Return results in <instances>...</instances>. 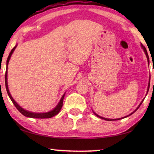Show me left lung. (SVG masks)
I'll return each mask as SVG.
<instances>
[{
	"label": "left lung",
	"instance_id": "1",
	"mask_svg": "<svg viewBox=\"0 0 154 154\" xmlns=\"http://www.w3.org/2000/svg\"><path fill=\"white\" fill-rule=\"evenodd\" d=\"M141 47L143 48V50H144V51H145V54H146V56H147V61L148 62H149V56H148V54H147V50H146V48H145L144 46H143L142 44H141ZM149 84H150V83H149V85H148V89H147V92H148V91H149ZM145 99V98H144ZM144 99H143V100L141 101V103H140V105H139V106H138V107L135 109V110L132 112V113H130V115H128V116H126V117H124V118H126V117H128V116H130V115H132V114H133L135 111H136L139 108V106H140V105H141L142 104V103L143 102V100H144ZM95 115L97 117H98V118H102V119H105V120H106V121H115V120H119V119H123V118H119V119H107V118H102V117H100V116H99L98 115H97V114H96L95 113Z\"/></svg>",
	"mask_w": 154,
	"mask_h": 154
}]
</instances>
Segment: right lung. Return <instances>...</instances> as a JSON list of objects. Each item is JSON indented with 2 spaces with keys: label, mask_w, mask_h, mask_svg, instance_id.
<instances>
[{
  "label": "right lung",
  "mask_w": 154,
  "mask_h": 154,
  "mask_svg": "<svg viewBox=\"0 0 154 154\" xmlns=\"http://www.w3.org/2000/svg\"><path fill=\"white\" fill-rule=\"evenodd\" d=\"M16 46H15L14 48L12 49V50L11 51V52H10L9 55L8 56V58H7V69H6V72H5V86H6V90H7V94H8L10 99L11 100L12 103H14V105H15V107L17 108V110L19 111L21 113H22V115H24V116L28 117V118H39V119L52 118L53 116H56V115L58 114L59 113V111H60V109H61L62 106V105H63V100H64V97L65 94H64V95L62 96V98L60 99V100L58 105H57L56 107L53 109V110L49 111V112H48V113H32V112H30V111L24 110V109H22L16 102H15V101L14 100V99L12 98V96H11V94H10L9 91V88H8V85H7V66H8V64H9V61L10 60V58H11L13 52H14V51L15 50V48H16Z\"/></svg>",
  "instance_id": "obj_1"
}]
</instances>
